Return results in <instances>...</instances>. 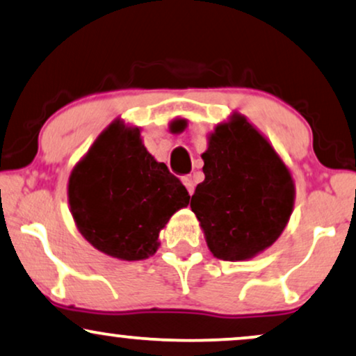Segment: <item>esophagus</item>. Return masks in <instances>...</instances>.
Returning a JSON list of instances; mask_svg holds the SVG:
<instances>
[{"instance_id":"1","label":"esophagus","mask_w":356,"mask_h":356,"mask_svg":"<svg viewBox=\"0 0 356 356\" xmlns=\"http://www.w3.org/2000/svg\"><path fill=\"white\" fill-rule=\"evenodd\" d=\"M182 182H184V186L187 187L188 193H191V195H192L193 191H195V181H193V179H192V175H184Z\"/></svg>"}]
</instances>
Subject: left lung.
Instances as JSON below:
<instances>
[{
    "label": "left lung",
    "instance_id": "8db88e82",
    "mask_svg": "<svg viewBox=\"0 0 356 356\" xmlns=\"http://www.w3.org/2000/svg\"><path fill=\"white\" fill-rule=\"evenodd\" d=\"M202 159L205 181L197 186L191 209L207 245L223 261L253 258L289 222L294 205L289 169L241 115L215 128Z\"/></svg>",
    "mask_w": 356,
    "mask_h": 356
}]
</instances>
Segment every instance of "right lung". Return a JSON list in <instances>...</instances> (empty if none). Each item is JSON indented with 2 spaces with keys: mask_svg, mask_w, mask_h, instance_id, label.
<instances>
[{
  "mask_svg": "<svg viewBox=\"0 0 356 356\" xmlns=\"http://www.w3.org/2000/svg\"><path fill=\"white\" fill-rule=\"evenodd\" d=\"M191 195L143 146L138 128L115 121L72 170L69 204L85 240L113 258L156 253L157 236Z\"/></svg>",
  "mask_w": 356,
  "mask_h": 356,
  "instance_id": "right-lung-1",
  "label": "right lung"
}]
</instances>
